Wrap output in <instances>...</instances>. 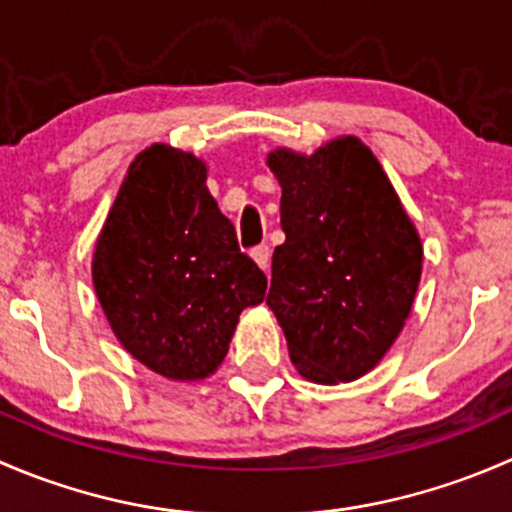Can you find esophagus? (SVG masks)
<instances>
[{"label":"esophagus","instance_id":"esophagus-1","mask_svg":"<svg viewBox=\"0 0 512 512\" xmlns=\"http://www.w3.org/2000/svg\"><path fill=\"white\" fill-rule=\"evenodd\" d=\"M252 260L257 262V265L262 267V270L267 272V267H270V247L267 245H257V247H252Z\"/></svg>","mask_w":512,"mask_h":512}]
</instances>
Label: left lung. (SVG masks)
<instances>
[{"label": "left lung", "instance_id": "left-lung-1", "mask_svg": "<svg viewBox=\"0 0 512 512\" xmlns=\"http://www.w3.org/2000/svg\"><path fill=\"white\" fill-rule=\"evenodd\" d=\"M282 185L287 240L267 304L299 374L354 381L399 337L421 280V240L374 153L347 136L314 156L267 158Z\"/></svg>", "mask_w": 512, "mask_h": 512}]
</instances>
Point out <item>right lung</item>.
I'll return each instance as SVG.
<instances>
[{
	"label": "right lung",
	"instance_id": "1",
	"mask_svg": "<svg viewBox=\"0 0 512 512\" xmlns=\"http://www.w3.org/2000/svg\"><path fill=\"white\" fill-rule=\"evenodd\" d=\"M94 287L128 352L156 374L195 381L225 359L267 277L205 188V165L151 146L128 168L98 237Z\"/></svg>",
	"mask_w": 512,
	"mask_h": 512
}]
</instances>
